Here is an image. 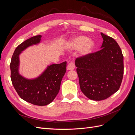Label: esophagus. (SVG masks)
Listing matches in <instances>:
<instances>
[{
	"mask_svg": "<svg viewBox=\"0 0 135 135\" xmlns=\"http://www.w3.org/2000/svg\"><path fill=\"white\" fill-rule=\"evenodd\" d=\"M75 69V65L73 62V61H71L70 63H69L67 66V69L68 70H74Z\"/></svg>",
	"mask_w": 135,
	"mask_h": 135,
	"instance_id": "34e87169",
	"label": "esophagus"
}]
</instances>
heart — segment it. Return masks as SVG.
Wrapping results in <instances>:
<instances>
[{
	"label": "heart",
	"mask_w": 135,
	"mask_h": 135,
	"mask_svg": "<svg viewBox=\"0 0 135 135\" xmlns=\"http://www.w3.org/2000/svg\"><path fill=\"white\" fill-rule=\"evenodd\" d=\"M71 46L75 50L81 49V55L86 56L92 52L95 44L92 40H88L86 36H80L73 40Z\"/></svg>",
	"instance_id": "obj_1"
}]
</instances>
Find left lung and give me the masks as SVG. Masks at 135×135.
<instances>
[{"instance_id":"obj_1","label":"left lung","mask_w":135,"mask_h":135,"mask_svg":"<svg viewBox=\"0 0 135 135\" xmlns=\"http://www.w3.org/2000/svg\"><path fill=\"white\" fill-rule=\"evenodd\" d=\"M101 50L77 58L75 64L81 92L88 99H107L119 89L123 75V56L117 42L101 32Z\"/></svg>"}]
</instances>
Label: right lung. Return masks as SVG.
<instances>
[{
	"instance_id": "1",
	"label": "right lung",
	"mask_w": 135,
	"mask_h": 135,
	"mask_svg": "<svg viewBox=\"0 0 135 135\" xmlns=\"http://www.w3.org/2000/svg\"><path fill=\"white\" fill-rule=\"evenodd\" d=\"M42 35L26 40L16 48L10 64L11 78L16 92L22 99L35 105L45 106L53 101L59 93L61 80L66 71V62L52 64L38 77L27 79L19 73V56L27 47L39 44Z\"/></svg>"
}]
</instances>
